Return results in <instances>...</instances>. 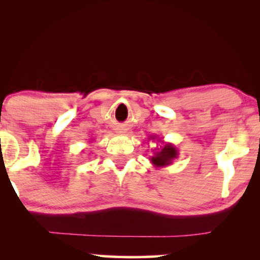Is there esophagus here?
Masks as SVG:
<instances>
[{
    "label": "esophagus",
    "mask_w": 260,
    "mask_h": 260,
    "mask_svg": "<svg viewBox=\"0 0 260 260\" xmlns=\"http://www.w3.org/2000/svg\"><path fill=\"white\" fill-rule=\"evenodd\" d=\"M118 133H124V131H123V129H121V131H118Z\"/></svg>",
    "instance_id": "esophagus-1"
}]
</instances>
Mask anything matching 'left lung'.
<instances>
[{"label":"left lung","instance_id":"8db88e82","mask_svg":"<svg viewBox=\"0 0 260 260\" xmlns=\"http://www.w3.org/2000/svg\"><path fill=\"white\" fill-rule=\"evenodd\" d=\"M157 138V136H151L150 138L151 140H155ZM156 142L161 143L160 148H155L154 155L150 157V162L153 164L154 168L156 169H161V168H166V166L171 165L172 161L178 157V149L175 147L174 144L171 143H165L164 140L157 139Z\"/></svg>","mask_w":260,"mask_h":260}]
</instances>
